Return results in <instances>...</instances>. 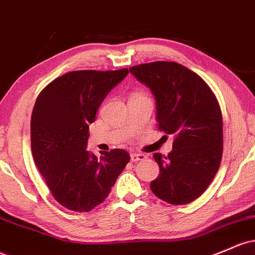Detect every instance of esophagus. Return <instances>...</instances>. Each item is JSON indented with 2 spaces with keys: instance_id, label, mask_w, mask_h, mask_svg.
Segmentation results:
<instances>
[{
  "instance_id": "esophagus-1",
  "label": "esophagus",
  "mask_w": 255,
  "mask_h": 255,
  "mask_svg": "<svg viewBox=\"0 0 255 255\" xmlns=\"http://www.w3.org/2000/svg\"><path fill=\"white\" fill-rule=\"evenodd\" d=\"M146 158V156L144 153H132L130 155V161L132 162H138V161H144Z\"/></svg>"
}]
</instances>
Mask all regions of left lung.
Returning <instances> with one entry per match:
<instances>
[{
	"instance_id": "obj_1",
	"label": "left lung",
	"mask_w": 255,
	"mask_h": 255,
	"mask_svg": "<svg viewBox=\"0 0 255 255\" xmlns=\"http://www.w3.org/2000/svg\"><path fill=\"white\" fill-rule=\"evenodd\" d=\"M156 99L158 129L174 136L167 156L153 153L159 175L150 187L170 205L200 197L213 180L223 156L219 103L197 74L174 61H153L129 69Z\"/></svg>"
}]
</instances>
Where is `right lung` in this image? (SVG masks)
I'll use <instances>...</instances> for the list:
<instances>
[{"mask_svg":"<svg viewBox=\"0 0 255 255\" xmlns=\"http://www.w3.org/2000/svg\"><path fill=\"white\" fill-rule=\"evenodd\" d=\"M115 71H71L44 87L31 115V151L53 197L70 211L89 212L104 202L129 162L122 149L98 159L86 150L89 125L109 92L127 76Z\"/></svg>","mask_w":255,"mask_h":255,"instance_id":"right-lung-1","label":"right lung"}]
</instances>
